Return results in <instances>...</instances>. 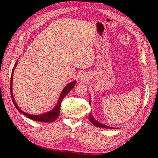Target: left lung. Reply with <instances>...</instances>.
I'll return each instance as SVG.
<instances>
[{
  "mask_svg": "<svg viewBox=\"0 0 158 158\" xmlns=\"http://www.w3.org/2000/svg\"><path fill=\"white\" fill-rule=\"evenodd\" d=\"M90 102V101H89ZM90 103V102H89ZM89 120L92 122V123L93 124V125L95 127H99V128H109V129H111V128H114L113 127H108V126H106V125H103V124L99 123L98 121H97L93 117V116L92 115V114L89 113Z\"/></svg>",
  "mask_w": 158,
  "mask_h": 158,
  "instance_id": "obj_1",
  "label": "left lung"
}]
</instances>
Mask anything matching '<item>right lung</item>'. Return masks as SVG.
<instances>
[{
  "label": "right lung",
  "mask_w": 158,
  "mask_h": 158,
  "mask_svg": "<svg viewBox=\"0 0 158 158\" xmlns=\"http://www.w3.org/2000/svg\"><path fill=\"white\" fill-rule=\"evenodd\" d=\"M18 62V60H17ZM16 63L15 64V66H16ZM14 70L13 69L12 72V75H11V78H10V94H11V98L12 99L13 103L15 106L16 108L18 110L19 112H20L21 113H22L23 114H24L25 116H26L27 118H29L31 120L33 121H40V122H44V123H49V122H52L56 120V118L59 116V113H60V105H61V102L63 101V98L66 96V95L70 91L73 89L74 86V85L76 84V81L74 82H72L70 83H69L64 88V89L62 92L60 96L59 99L58 103H57V105L56 106V107L52 110V111L47 112L45 113H44L42 114H39V115H33V114H30L26 113L24 112H23L21 109H20L17 106V104L15 102V100H14V98L13 97V94H12V77H13V73H14Z\"/></svg>",
  "instance_id": "1"
}]
</instances>
